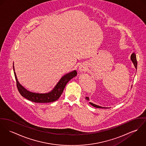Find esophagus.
<instances>
[{"label": "esophagus", "instance_id": "obj_1", "mask_svg": "<svg viewBox=\"0 0 146 146\" xmlns=\"http://www.w3.org/2000/svg\"><path fill=\"white\" fill-rule=\"evenodd\" d=\"M79 70L80 72H84L86 71V66L83 64L82 65H80L79 67Z\"/></svg>", "mask_w": 146, "mask_h": 146}]
</instances>
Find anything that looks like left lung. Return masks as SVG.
<instances>
[{"mask_svg":"<svg viewBox=\"0 0 146 146\" xmlns=\"http://www.w3.org/2000/svg\"><path fill=\"white\" fill-rule=\"evenodd\" d=\"M131 59L132 62H133V64H134V66H135V69H137V59H136V55H135V53H132V54L131 55ZM86 98L87 100H89V98H88V97H87ZM90 103L92 106H93V107H96V108H105V107H101V106L96 105V104H93V103H91V102H90Z\"/></svg>","mask_w":146,"mask_h":146,"instance_id":"obj_1","label":"left lung"}]
</instances>
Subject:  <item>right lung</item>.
I'll return each instance as SVG.
<instances>
[{
    "label": "right lung",
    "mask_w": 146,
    "mask_h": 146,
    "mask_svg": "<svg viewBox=\"0 0 146 146\" xmlns=\"http://www.w3.org/2000/svg\"><path fill=\"white\" fill-rule=\"evenodd\" d=\"M13 69L14 71V68L13 66ZM14 76L17 83V87L19 92L23 97L29 101L35 102V103H50L56 101L62 95L63 90L64 89L68 82L73 77H76L77 74L76 70H74L70 72L67 74L64 75L62 78L60 79L59 82L57 83L54 88L48 93L39 94L36 93L31 92L25 90L18 81L15 72H14Z\"/></svg>",
    "instance_id": "add662e5"
}]
</instances>
